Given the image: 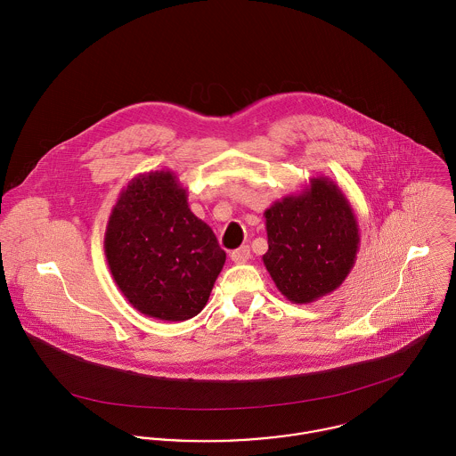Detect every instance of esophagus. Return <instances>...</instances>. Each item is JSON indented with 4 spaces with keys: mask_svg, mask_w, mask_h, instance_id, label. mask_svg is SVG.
<instances>
[{
    "mask_svg": "<svg viewBox=\"0 0 456 456\" xmlns=\"http://www.w3.org/2000/svg\"><path fill=\"white\" fill-rule=\"evenodd\" d=\"M249 258H251V251H249L248 246H242V248H239V249H235V251L232 253V261L237 263V265L246 263Z\"/></svg>",
    "mask_w": 456,
    "mask_h": 456,
    "instance_id": "obj_1",
    "label": "esophagus"
}]
</instances>
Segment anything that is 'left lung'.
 <instances>
[{
    "instance_id": "left-lung-1",
    "label": "left lung",
    "mask_w": 456,
    "mask_h": 456,
    "mask_svg": "<svg viewBox=\"0 0 456 456\" xmlns=\"http://www.w3.org/2000/svg\"><path fill=\"white\" fill-rule=\"evenodd\" d=\"M263 216L268 237L263 263L289 302H316L344 282L360 249V228L331 179H309L305 190L273 201Z\"/></svg>"
}]
</instances>
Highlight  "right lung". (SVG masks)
Returning a JSON list of instances; mask_svg holds the SVG:
<instances>
[{
  "label": "right lung",
  "instance_id": "right-lung-1",
  "mask_svg": "<svg viewBox=\"0 0 456 456\" xmlns=\"http://www.w3.org/2000/svg\"><path fill=\"white\" fill-rule=\"evenodd\" d=\"M110 273L131 305L161 322H186L207 305L226 253L188 205L170 170L133 177L105 232Z\"/></svg>",
  "mask_w": 456,
  "mask_h": 456
}]
</instances>
